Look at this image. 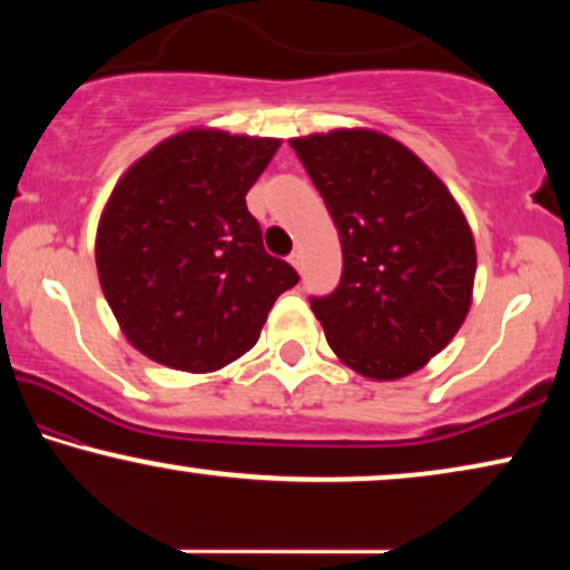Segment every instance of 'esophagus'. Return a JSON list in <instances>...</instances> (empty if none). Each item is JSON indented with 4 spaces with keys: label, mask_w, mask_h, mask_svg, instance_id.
Listing matches in <instances>:
<instances>
[{
    "label": "esophagus",
    "mask_w": 570,
    "mask_h": 570,
    "mask_svg": "<svg viewBox=\"0 0 570 570\" xmlns=\"http://www.w3.org/2000/svg\"><path fill=\"white\" fill-rule=\"evenodd\" d=\"M291 264H293V267L298 269V272H303V254H301V252H293V254H291Z\"/></svg>",
    "instance_id": "1"
}]
</instances>
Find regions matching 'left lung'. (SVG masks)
Masks as SVG:
<instances>
[{"instance_id":"obj_1","label":"left lung","mask_w":570,"mask_h":570,"mask_svg":"<svg viewBox=\"0 0 570 570\" xmlns=\"http://www.w3.org/2000/svg\"><path fill=\"white\" fill-rule=\"evenodd\" d=\"M342 244V277L311 298L347 368L396 381L431 363L472 306L478 252L446 184L376 129L293 137Z\"/></svg>"}]
</instances>
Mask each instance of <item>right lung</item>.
<instances>
[{
    "label": "right lung",
    "instance_id": "add662e5",
    "mask_svg": "<svg viewBox=\"0 0 570 570\" xmlns=\"http://www.w3.org/2000/svg\"><path fill=\"white\" fill-rule=\"evenodd\" d=\"M279 139L194 127L163 139L116 181L96 233V267L124 337L150 361L213 373L259 340L298 283L264 252L246 194Z\"/></svg>",
    "mask_w": 570,
    "mask_h": 570
}]
</instances>
